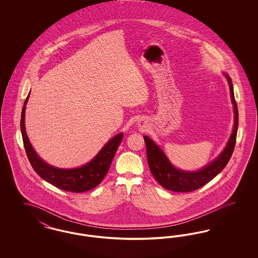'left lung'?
<instances>
[{
  "label": "left lung",
  "instance_id": "8db88e82",
  "mask_svg": "<svg viewBox=\"0 0 258 258\" xmlns=\"http://www.w3.org/2000/svg\"><path fill=\"white\" fill-rule=\"evenodd\" d=\"M229 89L231 94V99L234 105V113H235V121L232 135L226 145L225 149L221 155L210 163L206 167L197 172L181 171L176 169L169 160H167L164 153L158 147L152 139L148 136H143L144 141L147 148V160L151 173L158 181V183L163 186L164 188L176 191V192H189L197 190L201 186L209 183L212 179H214L220 172L226 166L230 160L234 147L236 144V137L238 131V107L234 97L233 85L231 78L225 74Z\"/></svg>",
  "mask_w": 258,
  "mask_h": 258
}]
</instances>
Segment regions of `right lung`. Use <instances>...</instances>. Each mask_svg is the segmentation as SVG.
Here are the masks:
<instances>
[{
	"instance_id": "right-lung-1",
	"label": "right lung",
	"mask_w": 258,
	"mask_h": 258,
	"mask_svg": "<svg viewBox=\"0 0 258 258\" xmlns=\"http://www.w3.org/2000/svg\"><path fill=\"white\" fill-rule=\"evenodd\" d=\"M28 98L29 96L26 98L24 106L22 108L20 126L28 160L37 175L56 187L72 192H84L100 184L110 168L111 162L123 139V134H119L110 139L106 145L100 150L98 155L82 167L74 169H61L51 166L38 158L37 153L31 146L26 134L25 108Z\"/></svg>"
}]
</instances>
